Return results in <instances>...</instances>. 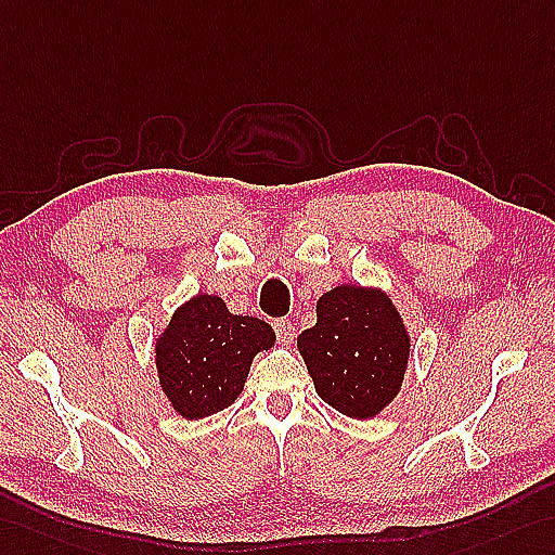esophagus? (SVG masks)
<instances>
[{
    "instance_id": "obj_1",
    "label": "esophagus",
    "mask_w": 555,
    "mask_h": 555,
    "mask_svg": "<svg viewBox=\"0 0 555 555\" xmlns=\"http://www.w3.org/2000/svg\"><path fill=\"white\" fill-rule=\"evenodd\" d=\"M275 334H278V339L285 344V346H289L292 341H294V327H292V322L287 320V318H282V320H275Z\"/></svg>"
}]
</instances>
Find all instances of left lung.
Listing matches in <instances>:
<instances>
[{
	"mask_svg": "<svg viewBox=\"0 0 555 555\" xmlns=\"http://www.w3.org/2000/svg\"><path fill=\"white\" fill-rule=\"evenodd\" d=\"M318 322L296 348L318 396L350 418L379 416L400 393L412 339L382 287L336 285L315 304Z\"/></svg>",
	"mask_w": 555,
	"mask_h": 555,
	"instance_id": "obj_1",
	"label": "left lung"
}]
</instances>
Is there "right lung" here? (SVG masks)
Segmentation results:
<instances>
[{"instance_id":"1","label":"right lung","mask_w":555,"mask_h":555,"mask_svg":"<svg viewBox=\"0 0 555 555\" xmlns=\"http://www.w3.org/2000/svg\"><path fill=\"white\" fill-rule=\"evenodd\" d=\"M275 346L268 322L235 315L219 294L199 292L155 336L159 388L181 418H205L245 390L254 358Z\"/></svg>"}]
</instances>
